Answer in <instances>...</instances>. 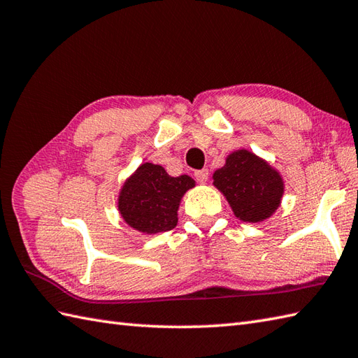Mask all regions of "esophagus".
<instances>
[{
    "label": "esophagus",
    "instance_id": "esophagus-1",
    "mask_svg": "<svg viewBox=\"0 0 358 358\" xmlns=\"http://www.w3.org/2000/svg\"><path fill=\"white\" fill-rule=\"evenodd\" d=\"M194 178L197 182H201V184H203V182H206V179H208V170L203 169V170H196L194 171Z\"/></svg>",
    "mask_w": 358,
    "mask_h": 358
}]
</instances>
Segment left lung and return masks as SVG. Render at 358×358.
<instances>
[{"instance_id": "1", "label": "left lung", "mask_w": 358, "mask_h": 358, "mask_svg": "<svg viewBox=\"0 0 358 358\" xmlns=\"http://www.w3.org/2000/svg\"><path fill=\"white\" fill-rule=\"evenodd\" d=\"M213 179L241 220L260 222L279 208L283 194L282 178L265 161L246 150L229 155L227 164L214 173Z\"/></svg>"}]
</instances>
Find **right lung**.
Instances as JSON below:
<instances>
[{
	"label": "right lung",
	"instance_id": "1",
	"mask_svg": "<svg viewBox=\"0 0 358 358\" xmlns=\"http://www.w3.org/2000/svg\"><path fill=\"white\" fill-rule=\"evenodd\" d=\"M192 187L194 180L187 174L171 178L161 165L142 164L121 189L119 211L138 231H170L178 224L180 197Z\"/></svg>",
	"mask_w": 358,
	"mask_h": 358
}]
</instances>
